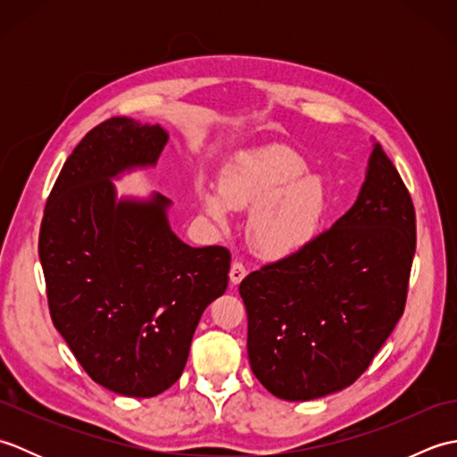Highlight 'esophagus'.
Masks as SVG:
<instances>
[{
  "instance_id": "34e87169",
  "label": "esophagus",
  "mask_w": 457,
  "mask_h": 457,
  "mask_svg": "<svg viewBox=\"0 0 457 457\" xmlns=\"http://www.w3.org/2000/svg\"><path fill=\"white\" fill-rule=\"evenodd\" d=\"M247 275V269L245 265L241 263V261H236L234 265H231V270H229V280L231 285H239L241 280H244V277Z\"/></svg>"
}]
</instances>
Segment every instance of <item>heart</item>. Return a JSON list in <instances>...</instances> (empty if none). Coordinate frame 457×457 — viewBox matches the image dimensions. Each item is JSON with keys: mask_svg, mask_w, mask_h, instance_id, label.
<instances>
[{"mask_svg": "<svg viewBox=\"0 0 457 457\" xmlns=\"http://www.w3.org/2000/svg\"><path fill=\"white\" fill-rule=\"evenodd\" d=\"M300 153L270 147L237 159L218 190L202 196V206L218 223L231 208L255 210L249 221V245L265 259H290L312 244L332 208L326 184L306 177Z\"/></svg>", "mask_w": 457, "mask_h": 457, "instance_id": "b5f03b06", "label": "heart"}]
</instances>
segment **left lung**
Listing matches in <instances>:
<instances>
[{
    "label": "left lung",
    "mask_w": 457,
    "mask_h": 457,
    "mask_svg": "<svg viewBox=\"0 0 457 457\" xmlns=\"http://www.w3.org/2000/svg\"><path fill=\"white\" fill-rule=\"evenodd\" d=\"M414 249L412 198L375 143L353 206L303 253L241 280L261 385L312 401L355 383L404 312Z\"/></svg>",
    "instance_id": "8db88e82"
}]
</instances>
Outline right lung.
Returning <instances> with one entry per match:
<instances>
[{
	"mask_svg": "<svg viewBox=\"0 0 457 457\" xmlns=\"http://www.w3.org/2000/svg\"><path fill=\"white\" fill-rule=\"evenodd\" d=\"M161 125L112 118L76 145L48 194L38 234L48 310L92 381L149 396L177 383L206 306L226 293L231 253L172 234L170 200H115L110 179L153 167Z\"/></svg>",
	"mask_w": 457,
	"mask_h": 457,
	"instance_id": "right-lung-1",
	"label": "right lung"
}]
</instances>
